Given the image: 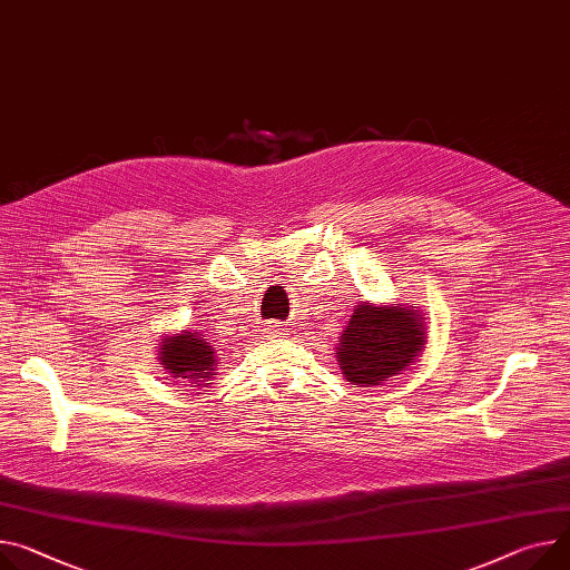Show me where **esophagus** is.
<instances>
[{"label": "esophagus", "mask_w": 570, "mask_h": 570, "mask_svg": "<svg viewBox=\"0 0 570 570\" xmlns=\"http://www.w3.org/2000/svg\"><path fill=\"white\" fill-rule=\"evenodd\" d=\"M278 331H283V326H281L278 322H272V324L267 326V333H269V335H278Z\"/></svg>", "instance_id": "34e87169"}]
</instances>
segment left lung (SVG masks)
Returning a JSON list of instances; mask_svg holds the SVG:
<instances>
[{
	"label": "left lung",
	"mask_w": 570,
	"mask_h": 570,
	"mask_svg": "<svg viewBox=\"0 0 570 570\" xmlns=\"http://www.w3.org/2000/svg\"><path fill=\"white\" fill-rule=\"evenodd\" d=\"M422 320L415 305L358 303L335 346L346 381L372 387L402 374L426 342Z\"/></svg>",
	"instance_id": "8db88e82"
}]
</instances>
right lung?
<instances>
[{
    "label": "right lung",
    "instance_id": "1",
    "mask_svg": "<svg viewBox=\"0 0 570 570\" xmlns=\"http://www.w3.org/2000/svg\"><path fill=\"white\" fill-rule=\"evenodd\" d=\"M159 363L173 379H185L191 387L205 385L216 372L214 348L198 331L166 335L159 344Z\"/></svg>",
    "mask_w": 570,
    "mask_h": 570
}]
</instances>
